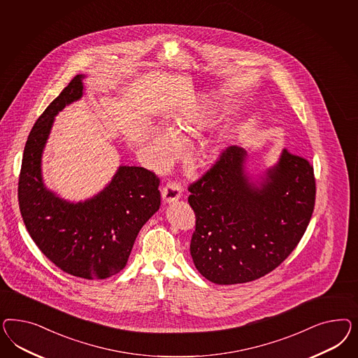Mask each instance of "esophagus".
Here are the masks:
<instances>
[{
  "label": "esophagus",
  "instance_id": "esophagus-1",
  "mask_svg": "<svg viewBox=\"0 0 358 358\" xmlns=\"http://www.w3.org/2000/svg\"><path fill=\"white\" fill-rule=\"evenodd\" d=\"M181 194H182L181 185L178 182H173V181L165 185L162 190L164 203H172L174 201H178L181 198Z\"/></svg>",
  "mask_w": 358,
  "mask_h": 358
}]
</instances>
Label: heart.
Here are the masks:
<instances>
[{"mask_svg": "<svg viewBox=\"0 0 358 358\" xmlns=\"http://www.w3.org/2000/svg\"><path fill=\"white\" fill-rule=\"evenodd\" d=\"M210 120V111L207 108H195L185 114L182 118L177 120L176 129L172 132L169 131H159L152 139V148L162 163H168L178 153V143H185L187 135H193L195 132L202 130ZM214 152L219 151L217 147H214Z\"/></svg>", "mask_w": 358, "mask_h": 358, "instance_id": "obj_1", "label": "heart"}]
</instances>
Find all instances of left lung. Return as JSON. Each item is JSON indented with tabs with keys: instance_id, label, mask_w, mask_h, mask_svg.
<instances>
[{
	"instance_id": "1",
	"label": "left lung",
	"mask_w": 358,
	"mask_h": 358,
	"mask_svg": "<svg viewBox=\"0 0 358 358\" xmlns=\"http://www.w3.org/2000/svg\"><path fill=\"white\" fill-rule=\"evenodd\" d=\"M245 162V150L231 145L189 186L196 219L190 255L198 271L217 285L274 271L295 250L314 211V168L304 157L283 150L256 180Z\"/></svg>"
}]
</instances>
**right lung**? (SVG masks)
<instances>
[{
	"mask_svg": "<svg viewBox=\"0 0 358 358\" xmlns=\"http://www.w3.org/2000/svg\"><path fill=\"white\" fill-rule=\"evenodd\" d=\"M77 75L44 110L30 132L22 159L18 201L34 243L62 271L105 280L127 264L135 238L160 207V180L141 168L122 165L103 190L69 202L44 186L42 155L55 117L84 94Z\"/></svg>",
	"mask_w": 358,
	"mask_h": 358,
	"instance_id": "add662e5",
	"label": "right lung"
}]
</instances>
